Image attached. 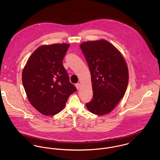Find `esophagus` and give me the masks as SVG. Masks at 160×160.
I'll list each match as a JSON object with an SVG mask.
<instances>
[{
  "instance_id": "1",
  "label": "esophagus",
  "mask_w": 160,
  "mask_h": 160,
  "mask_svg": "<svg viewBox=\"0 0 160 160\" xmlns=\"http://www.w3.org/2000/svg\"><path fill=\"white\" fill-rule=\"evenodd\" d=\"M76 87L77 89L78 90L80 89V84L79 83L76 84Z\"/></svg>"
}]
</instances>
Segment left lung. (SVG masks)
<instances>
[{
  "instance_id": "obj_1",
  "label": "left lung",
  "mask_w": 160,
  "mask_h": 160,
  "mask_svg": "<svg viewBox=\"0 0 160 160\" xmlns=\"http://www.w3.org/2000/svg\"><path fill=\"white\" fill-rule=\"evenodd\" d=\"M80 48L91 75L93 98L86 107L93 114H108L127 91L129 74L126 61L121 53L105 39L84 42Z\"/></svg>"
}]
</instances>
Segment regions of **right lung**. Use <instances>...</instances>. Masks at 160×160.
<instances>
[{
  "mask_svg": "<svg viewBox=\"0 0 160 160\" xmlns=\"http://www.w3.org/2000/svg\"><path fill=\"white\" fill-rule=\"evenodd\" d=\"M69 47L66 43L40 46L23 68L22 82L28 98L41 114H58L77 91L62 64Z\"/></svg>",
  "mask_w": 160,
  "mask_h": 160,
  "instance_id": "add662e5",
  "label": "right lung"
}]
</instances>
